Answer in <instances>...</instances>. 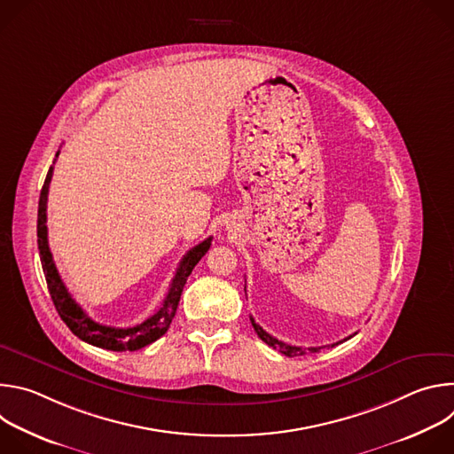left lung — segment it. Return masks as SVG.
I'll return each instance as SVG.
<instances>
[{"label":"left lung","mask_w":454,"mask_h":454,"mask_svg":"<svg viewBox=\"0 0 454 454\" xmlns=\"http://www.w3.org/2000/svg\"><path fill=\"white\" fill-rule=\"evenodd\" d=\"M249 319H251V325H253V329H254V333L258 334V338H261L264 343H268L270 347H273V348H277V350H280L284 356H287V357H294V356H303L307 350L309 352H319L323 347H312V348H301V347H293V345H287V343H284V341H278L277 338H273L271 334H268L261 325H256L254 323V319L249 316ZM352 336H348L347 340H350ZM347 340H343V341H347ZM343 341H338V343H334V345H331V347H336V345H340V343H343Z\"/></svg>","instance_id":"left-lung-1"}]
</instances>
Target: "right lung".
<instances>
[{
  "label": "right lung",
  "instance_id": "obj_1",
  "mask_svg": "<svg viewBox=\"0 0 454 454\" xmlns=\"http://www.w3.org/2000/svg\"><path fill=\"white\" fill-rule=\"evenodd\" d=\"M59 156V153L55 154ZM53 176V167H50L44 184L41 188V196H39V210H37V246H39V256H41V264L44 271V278L48 284V291L51 296V301L60 316V319L67 323L68 329L82 341L113 350V352H133L140 350L151 343H154L158 338H161L176 316L177 303L183 293V287L186 284V278L190 277L192 270L196 268V264L205 256V253L212 246V237L203 240L201 244L193 246L179 262V268L176 270V275L172 278V284L168 287V293L163 300V305L144 323L129 329H116V327H107L102 325V323L93 321L82 307L72 298L68 293L67 286L60 280L59 271L53 264V256L48 246V228H46V201H48V188L50 181Z\"/></svg>",
  "mask_w": 454,
  "mask_h": 454
}]
</instances>
